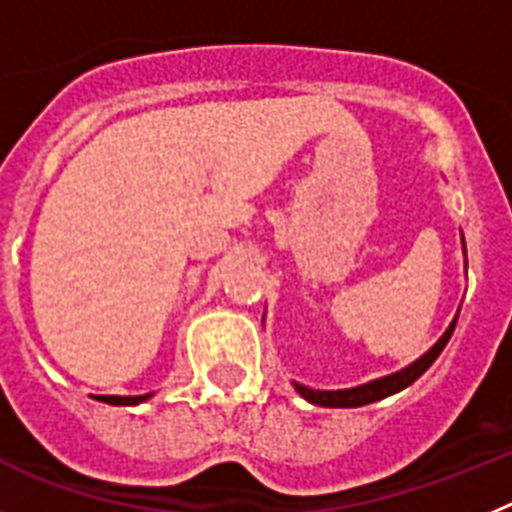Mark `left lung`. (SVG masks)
Wrapping results in <instances>:
<instances>
[{
	"instance_id": "left-lung-1",
	"label": "left lung",
	"mask_w": 512,
	"mask_h": 512,
	"mask_svg": "<svg viewBox=\"0 0 512 512\" xmlns=\"http://www.w3.org/2000/svg\"><path fill=\"white\" fill-rule=\"evenodd\" d=\"M464 250H466V247H464ZM456 319H459V317H456ZM456 319H453L451 327L443 332L441 340L435 342L428 353L420 355L415 363H410V366L402 368V371L391 373V376H384V379L368 381V384L353 386V389H337V391L309 389V386H304V384H293V386H296V391H299L306 402L319 404V407H363V404L379 402V399L391 397V394H397V391H402V389H407L410 384H415L422 373L433 366L435 358H438V355L443 353V348H446V342L451 340L453 327H456Z\"/></svg>"
}]
</instances>
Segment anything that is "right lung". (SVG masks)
Returning a JSON list of instances; mask_svg holds the SVG:
<instances>
[{"label": "right lung", "instance_id": "obj_1", "mask_svg": "<svg viewBox=\"0 0 512 512\" xmlns=\"http://www.w3.org/2000/svg\"><path fill=\"white\" fill-rule=\"evenodd\" d=\"M151 394H141V397H100V402H108V404H115V407H128V404H139V402H146Z\"/></svg>", "mask_w": 512, "mask_h": 512}]
</instances>
